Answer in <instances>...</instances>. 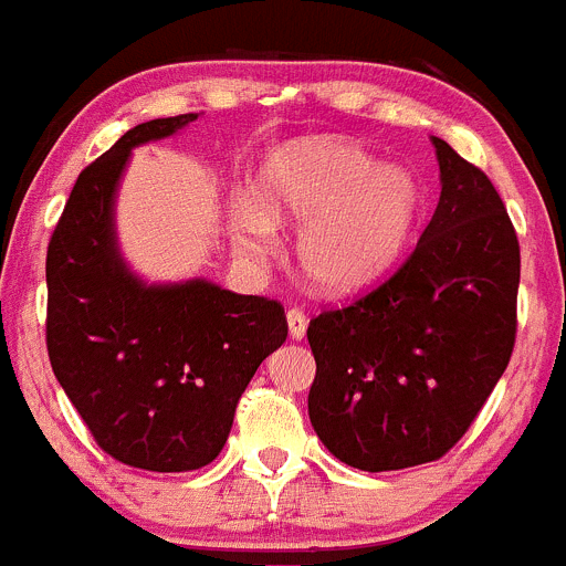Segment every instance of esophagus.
<instances>
[{
  "instance_id": "34e87169",
  "label": "esophagus",
  "mask_w": 566,
  "mask_h": 566,
  "mask_svg": "<svg viewBox=\"0 0 566 566\" xmlns=\"http://www.w3.org/2000/svg\"><path fill=\"white\" fill-rule=\"evenodd\" d=\"M286 319H289V336H292L294 342H300V338L305 336V331H308V316H305L300 308H289Z\"/></svg>"
}]
</instances>
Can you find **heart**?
Segmentation results:
<instances>
[{
	"label": "heart",
	"instance_id": "heart-1",
	"mask_svg": "<svg viewBox=\"0 0 566 566\" xmlns=\"http://www.w3.org/2000/svg\"><path fill=\"white\" fill-rule=\"evenodd\" d=\"M422 208V182L406 166H386L344 138H303L266 155L255 197L230 208V239L241 258L263 261L277 224L300 228L294 255L305 280L353 294L406 255Z\"/></svg>",
	"mask_w": 566,
	"mask_h": 566
}]
</instances>
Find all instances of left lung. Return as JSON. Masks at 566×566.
I'll return each mask as SVG.
<instances>
[{
	"label": "left lung",
	"instance_id": "1",
	"mask_svg": "<svg viewBox=\"0 0 566 566\" xmlns=\"http://www.w3.org/2000/svg\"><path fill=\"white\" fill-rule=\"evenodd\" d=\"M439 206L384 286L308 325V417L347 467L389 472L441 459L505 373L516 333L520 244L492 180L448 142Z\"/></svg>",
	"mask_w": 566,
	"mask_h": 566
}]
</instances>
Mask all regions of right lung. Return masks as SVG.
Returning a JSON list of instances; mask_svg holds the SVG:
<instances>
[{
    "label": "right lung",
    "mask_w": 566,
    "mask_h": 566,
    "mask_svg": "<svg viewBox=\"0 0 566 566\" xmlns=\"http://www.w3.org/2000/svg\"><path fill=\"white\" fill-rule=\"evenodd\" d=\"M193 118L144 122L85 166L46 250L52 373L96 444L149 472L211 464L247 384L289 336L274 300L206 277L147 283L122 255L116 197L133 149Z\"/></svg>",
    "instance_id": "right-lung-1"
}]
</instances>
